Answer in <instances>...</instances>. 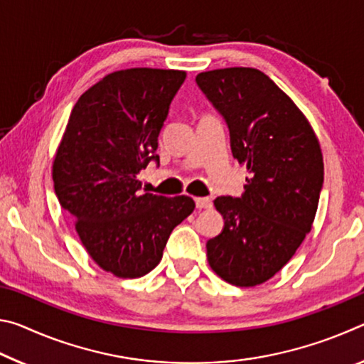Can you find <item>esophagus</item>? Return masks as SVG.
<instances>
[{
  "label": "esophagus",
  "instance_id": "esophagus-1",
  "mask_svg": "<svg viewBox=\"0 0 364 364\" xmlns=\"http://www.w3.org/2000/svg\"><path fill=\"white\" fill-rule=\"evenodd\" d=\"M196 207L197 208H208L212 205V200L208 197H196Z\"/></svg>",
  "mask_w": 364,
  "mask_h": 364
}]
</instances>
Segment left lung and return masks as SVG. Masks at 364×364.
Listing matches in <instances>:
<instances>
[{"label": "left lung", "instance_id": "left-lung-1", "mask_svg": "<svg viewBox=\"0 0 364 364\" xmlns=\"http://www.w3.org/2000/svg\"><path fill=\"white\" fill-rule=\"evenodd\" d=\"M196 83L223 115L232 156L250 173L241 197L215 199L225 226L208 239L207 260L230 284L254 287L273 278L311 230L324 181L321 147L306 117L263 72L218 69Z\"/></svg>", "mask_w": 364, "mask_h": 364}]
</instances>
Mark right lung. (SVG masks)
<instances>
[{
  "label": "right lung",
  "mask_w": 364,
  "mask_h": 364,
  "mask_svg": "<svg viewBox=\"0 0 364 364\" xmlns=\"http://www.w3.org/2000/svg\"><path fill=\"white\" fill-rule=\"evenodd\" d=\"M186 72L127 69L104 77L72 109L53 164L60 207L90 257L119 278H141L162 260L188 196L146 193L139 171L157 162V138Z\"/></svg>",
  "instance_id": "right-lung-1"
}]
</instances>
